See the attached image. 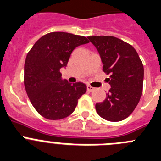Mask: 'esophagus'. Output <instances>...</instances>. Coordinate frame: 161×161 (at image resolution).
<instances>
[{
    "label": "esophagus",
    "mask_w": 161,
    "mask_h": 161,
    "mask_svg": "<svg viewBox=\"0 0 161 161\" xmlns=\"http://www.w3.org/2000/svg\"><path fill=\"white\" fill-rule=\"evenodd\" d=\"M86 88H87V91H90V92H92V91H94L95 90V87L90 86V85H87V86H86Z\"/></svg>",
    "instance_id": "34e87169"
}]
</instances>
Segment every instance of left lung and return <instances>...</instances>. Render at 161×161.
<instances>
[{
  "label": "left lung",
  "mask_w": 161,
  "mask_h": 161,
  "mask_svg": "<svg viewBox=\"0 0 161 161\" xmlns=\"http://www.w3.org/2000/svg\"><path fill=\"white\" fill-rule=\"evenodd\" d=\"M101 57L103 72L110 75L111 89L105 100L95 104L99 116L118 122L129 116L140 99L144 82V66L136 50L113 36L87 37Z\"/></svg>",
  "instance_id": "obj_1"
}]
</instances>
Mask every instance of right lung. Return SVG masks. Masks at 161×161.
Returning a JSON list of instances; mask_svg holds the SVG:
<instances>
[{
  "mask_svg": "<svg viewBox=\"0 0 161 161\" xmlns=\"http://www.w3.org/2000/svg\"><path fill=\"white\" fill-rule=\"evenodd\" d=\"M89 42L86 37L53 32L39 38L27 53L24 84L36 111L44 118L62 119L70 115L86 93L82 82L62 80L60 69L67 65L72 51Z\"/></svg>",
  "mask_w": 161,
  "mask_h": 161,
  "instance_id": "1",
  "label": "right lung"
}]
</instances>
